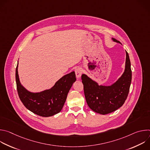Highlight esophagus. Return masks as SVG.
Wrapping results in <instances>:
<instances>
[{"label": "esophagus", "mask_w": 150, "mask_h": 150, "mask_svg": "<svg viewBox=\"0 0 150 150\" xmlns=\"http://www.w3.org/2000/svg\"><path fill=\"white\" fill-rule=\"evenodd\" d=\"M75 72L76 76L78 78H79L81 76V75H82V70H81V69L80 68H76V69H75Z\"/></svg>", "instance_id": "34e87169"}]
</instances>
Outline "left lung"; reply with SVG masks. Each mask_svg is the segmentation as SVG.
<instances>
[{
  "mask_svg": "<svg viewBox=\"0 0 150 150\" xmlns=\"http://www.w3.org/2000/svg\"><path fill=\"white\" fill-rule=\"evenodd\" d=\"M113 41H120L112 38ZM125 69L118 80L110 86L99 85L87 75L81 76L86 101L89 108L94 112L101 115L112 113L124 104L127 98L132 80L131 62L126 51Z\"/></svg>",
  "mask_w": 150,
  "mask_h": 150,
  "instance_id": "left-lung-1",
  "label": "left lung"
}]
</instances>
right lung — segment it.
Listing matches in <instances>:
<instances>
[{
	"label": "right lung",
	"mask_w": 150,
	"mask_h": 150,
	"mask_svg": "<svg viewBox=\"0 0 150 150\" xmlns=\"http://www.w3.org/2000/svg\"><path fill=\"white\" fill-rule=\"evenodd\" d=\"M16 68L15 78L19 97L25 108L33 113L42 116L49 117L59 113L65 103L68 94L76 81L73 71L59 79L49 90L40 93H31L21 85Z\"/></svg>",
	"instance_id": "1"
}]
</instances>
